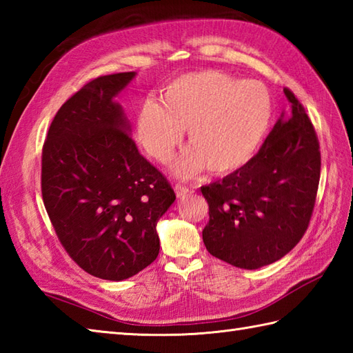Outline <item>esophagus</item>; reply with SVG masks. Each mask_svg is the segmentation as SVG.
<instances>
[{
	"instance_id": "1",
	"label": "esophagus",
	"mask_w": 353,
	"mask_h": 353,
	"mask_svg": "<svg viewBox=\"0 0 353 353\" xmlns=\"http://www.w3.org/2000/svg\"><path fill=\"white\" fill-rule=\"evenodd\" d=\"M174 192H176L177 199H182V197H185V196H186V194H190V190L186 188V186L176 185V186H174Z\"/></svg>"
}]
</instances>
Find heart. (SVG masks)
I'll return each mask as SVG.
<instances>
[{
  "label": "heart",
  "instance_id": "obj_1",
  "mask_svg": "<svg viewBox=\"0 0 353 353\" xmlns=\"http://www.w3.org/2000/svg\"><path fill=\"white\" fill-rule=\"evenodd\" d=\"M273 101L261 81H243L205 70L177 77L163 89L162 104L142 101L137 138L162 163L171 159L188 127V141L172 172L192 179L208 168L226 174L249 162L268 132Z\"/></svg>",
  "mask_w": 353,
  "mask_h": 353
}]
</instances>
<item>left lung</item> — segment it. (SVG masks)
<instances>
[{"instance_id": "obj_1", "label": "left lung", "mask_w": 353, "mask_h": 353, "mask_svg": "<svg viewBox=\"0 0 353 353\" xmlns=\"http://www.w3.org/2000/svg\"><path fill=\"white\" fill-rule=\"evenodd\" d=\"M288 117L241 168L201 186L209 205L203 243L212 256L254 270L285 256L308 229L320 181V147L303 106L290 89Z\"/></svg>"}]
</instances>
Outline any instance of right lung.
<instances>
[{"mask_svg":"<svg viewBox=\"0 0 353 353\" xmlns=\"http://www.w3.org/2000/svg\"><path fill=\"white\" fill-rule=\"evenodd\" d=\"M134 76L86 83L59 109L42 148V199L59 241L86 273L117 282L157 258L156 224L176 200L115 101Z\"/></svg>","mask_w":353,"mask_h":353,"instance_id":"1","label":"right lung"}]
</instances>
